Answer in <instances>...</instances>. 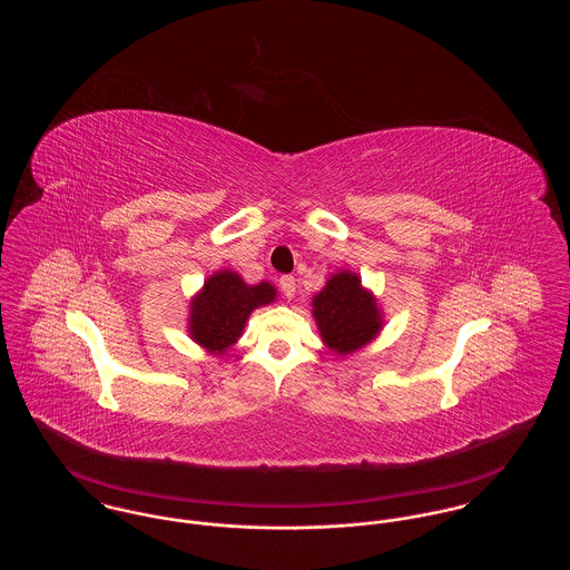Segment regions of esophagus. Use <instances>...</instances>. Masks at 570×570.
Wrapping results in <instances>:
<instances>
[{
  "mask_svg": "<svg viewBox=\"0 0 570 570\" xmlns=\"http://www.w3.org/2000/svg\"><path fill=\"white\" fill-rule=\"evenodd\" d=\"M279 291L284 293V297L286 298L295 297V291H297L295 277H293V275H282V277H279Z\"/></svg>",
  "mask_w": 570,
  "mask_h": 570,
  "instance_id": "obj_1",
  "label": "esophagus"
}]
</instances>
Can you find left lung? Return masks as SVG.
I'll list each match as a JSON object with an SVG mask.
<instances>
[{
    "mask_svg": "<svg viewBox=\"0 0 570 570\" xmlns=\"http://www.w3.org/2000/svg\"><path fill=\"white\" fill-rule=\"evenodd\" d=\"M312 305L321 335L335 353H353L380 331L376 301L361 288V279L354 273L333 275Z\"/></svg>",
    "mask_w": 570,
    "mask_h": 570,
    "instance_id": "left-lung-1",
    "label": "left lung"
}]
</instances>
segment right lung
Segmentation results:
<instances>
[{
	"label": "right lung",
	"mask_w": 570,
	"mask_h": 570,
	"mask_svg": "<svg viewBox=\"0 0 570 570\" xmlns=\"http://www.w3.org/2000/svg\"><path fill=\"white\" fill-rule=\"evenodd\" d=\"M273 297L275 288L267 282L247 286L237 273H216L191 303V337L203 348L222 354L237 342L252 309L272 303Z\"/></svg>",
	"instance_id": "add662e5"
}]
</instances>
